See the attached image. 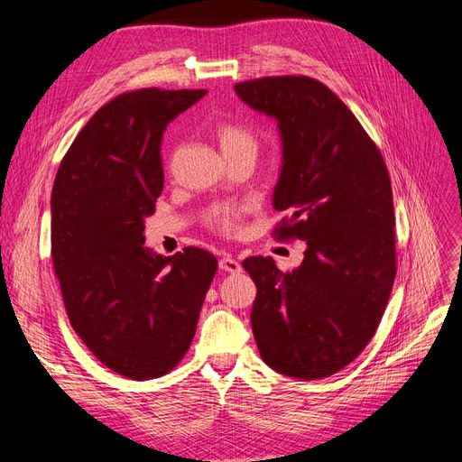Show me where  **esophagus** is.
I'll return each mask as SVG.
<instances>
[{
    "label": "esophagus",
    "mask_w": 462,
    "mask_h": 462,
    "mask_svg": "<svg viewBox=\"0 0 462 462\" xmlns=\"http://www.w3.org/2000/svg\"><path fill=\"white\" fill-rule=\"evenodd\" d=\"M219 270L227 272V273H239L241 272V263L236 262L235 258H231V256H223L219 260Z\"/></svg>",
    "instance_id": "esophagus-1"
}]
</instances>
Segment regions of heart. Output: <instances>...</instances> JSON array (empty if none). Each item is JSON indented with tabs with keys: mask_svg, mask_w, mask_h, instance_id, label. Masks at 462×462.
I'll return each mask as SVG.
<instances>
[{
	"mask_svg": "<svg viewBox=\"0 0 462 462\" xmlns=\"http://www.w3.org/2000/svg\"><path fill=\"white\" fill-rule=\"evenodd\" d=\"M214 138L223 153V158L227 162L239 156H250L256 158L258 153V141L253 131L233 121H219L214 127ZM209 226L223 233H233L239 226L241 209L233 206H216L206 216Z\"/></svg>",
	"mask_w": 462,
	"mask_h": 462,
	"instance_id": "heart-1",
	"label": "heart"
}]
</instances>
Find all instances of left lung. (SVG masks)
<instances>
[{
  "label": "left lung",
  "instance_id": "left-lung-1",
  "mask_svg": "<svg viewBox=\"0 0 462 462\" xmlns=\"http://www.w3.org/2000/svg\"><path fill=\"white\" fill-rule=\"evenodd\" d=\"M235 92L277 121L283 162L273 208L291 216L275 235L306 243L289 273L270 256L243 262L256 283L254 339L275 372L319 380L370 343L395 282L387 167L353 111L316 79L265 77Z\"/></svg>",
  "mask_w": 462,
  "mask_h": 462
}]
</instances>
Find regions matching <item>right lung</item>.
<instances>
[{
    "instance_id": "right-lung-1",
    "label": "right lung",
    "mask_w": 462,
    "mask_h": 462,
    "mask_svg": "<svg viewBox=\"0 0 462 462\" xmlns=\"http://www.w3.org/2000/svg\"><path fill=\"white\" fill-rule=\"evenodd\" d=\"M206 90L143 88L107 102L77 134L51 190V260L90 353L131 380L175 368L217 270L208 250L144 246L163 190L162 136Z\"/></svg>"
}]
</instances>
